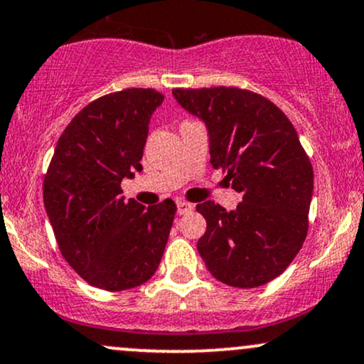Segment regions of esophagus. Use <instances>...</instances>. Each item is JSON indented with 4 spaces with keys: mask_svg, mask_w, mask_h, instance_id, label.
Listing matches in <instances>:
<instances>
[{
    "mask_svg": "<svg viewBox=\"0 0 364 364\" xmlns=\"http://www.w3.org/2000/svg\"><path fill=\"white\" fill-rule=\"evenodd\" d=\"M191 210H193V203L185 202V200H181V202H178V214H179V215L190 214Z\"/></svg>",
    "mask_w": 364,
    "mask_h": 364,
    "instance_id": "obj_1",
    "label": "esophagus"
}]
</instances>
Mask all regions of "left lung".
I'll use <instances>...</instances> for the list:
<instances>
[{
    "instance_id": "8db88e82",
    "label": "left lung",
    "mask_w": 364,
    "mask_h": 364,
    "mask_svg": "<svg viewBox=\"0 0 364 364\" xmlns=\"http://www.w3.org/2000/svg\"><path fill=\"white\" fill-rule=\"evenodd\" d=\"M174 99L208 129L210 164L243 195L236 210L196 205L207 220L200 257L217 281L258 287L294 260L308 232L313 168L287 116L236 87L174 89Z\"/></svg>"
}]
</instances>
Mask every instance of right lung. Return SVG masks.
<instances>
[{"label": "right lung", "instance_id": "right-lung-1", "mask_svg": "<svg viewBox=\"0 0 364 364\" xmlns=\"http://www.w3.org/2000/svg\"><path fill=\"white\" fill-rule=\"evenodd\" d=\"M164 95L124 89L87 104L58 140L44 178V207L65 260L83 281L127 291L156 274L176 205L144 207L121 196L141 171L154 111Z\"/></svg>", "mask_w": 364, "mask_h": 364}]
</instances>
